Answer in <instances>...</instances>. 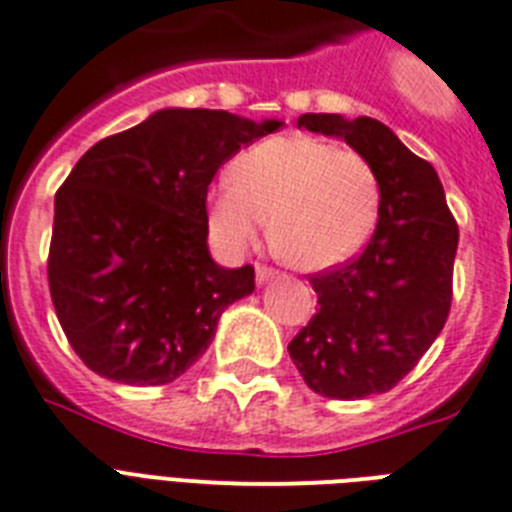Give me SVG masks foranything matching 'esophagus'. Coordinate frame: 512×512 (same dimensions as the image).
I'll return each instance as SVG.
<instances>
[{
    "label": "esophagus",
    "instance_id": "1",
    "mask_svg": "<svg viewBox=\"0 0 512 512\" xmlns=\"http://www.w3.org/2000/svg\"><path fill=\"white\" fill-rule=\"evenodd\" d=\"M277 272L275 269H269V267H256V282H259V285H264V282H269L272 280V277H275Z\"/></svg>",
    "mask_w": 512,
    "mask_h": 512
}]
</instances>
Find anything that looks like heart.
I'll return each mask as SVG.
<instances>
[{"label":"heart","mask_w":512,"mask_h":512,"mask_svg":"<svg viewBox=\"0 0 512 512\" xmlns=\"http://www.w3.org/2000/svg\"><path fill=\"white\" fill-rule=\"evenodd\" d=\"M378 211L380 179L365 155L309 134L256 142L208 192V222L224 248H248L269 219L272 251L298 272L354 259Z\"/></svg>","instance_id":"heart-1"}]
</instances>
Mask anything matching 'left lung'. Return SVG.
<instances>
[{
	"mask_svg": "<svg viewBox=\"0 0 512 512\" xmlns=\"http://www.w3.org/2000/svg\"><path fill=\"white\" fill-rule=\"evenodd\" d=\"M296 126L365 155L378 171L380 211L357 259L309 277L320 312L288 343V354L314 394H383L418 365L447 322L457 224L436 169L386 124L304 113Z\"/></svg>",
	"mask_w": 512,
	"mask_h": 512,
	"instance_id": "left-lung-1",
	"label": "left lung"
}]
</instances>
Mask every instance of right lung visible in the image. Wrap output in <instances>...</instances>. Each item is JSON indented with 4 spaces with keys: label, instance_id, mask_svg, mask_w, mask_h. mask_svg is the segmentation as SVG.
<instances>
[{
    "label": "right lung",
    "instance_id": "add662e5",
    "mask_svg": "<svg viewBox=\"0 0 512 512\" xmlns=\"http://www.w3.org/2000/svg\"><path fill=\"white\" fill-rule=\"evenodd\" d=\"M280 126L163 108L81 155L55 195L47 275L57 320L89 370L163 386L206 354L224 309L256 288L253 267L211 259L208 185L240 147Z\"/></svg>",
    "mask_w": 512,
    "mask_h": 512
}]
</instances>
